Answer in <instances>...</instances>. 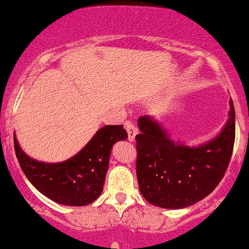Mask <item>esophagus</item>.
Wrapping results in <instances>:
<instances>
[{
	"mask_svg": "<svg viewBox=\"0 0 249 249\" xmlns=\"http://www.w3.org/2000/svg\"><path fill=\"white\" fill-rule=\"evenodd\" d=\"M124 125H125V129H127V133H128V140H129L130 142H133V141L135 140L136 134H138V128H136L135 125L129 121L125 122Z\"/></svg>",
	"mask_w": 249,
	"mask_h": 249,
	"instance_id": "34e87169",
	"label": "esophagus"
}]
</instances>
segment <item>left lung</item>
<instances>
[{"label":"left lung","instance_id":"8db88e82","mask_svg":"<svg viewBox=\"0 0 249 249\" xmlns=\"http://www.w3.org/2000/svg\"><path fill=\"white\" fill-rule=\"evenodd\" d=\"M215 138L198 146L173 140L156 117L138 119L136 176L147 202L165 209H183L210 195L224 176L235 141V109Z\"/></svg>","mask_w":249,"mask_h":249}]
</instances>
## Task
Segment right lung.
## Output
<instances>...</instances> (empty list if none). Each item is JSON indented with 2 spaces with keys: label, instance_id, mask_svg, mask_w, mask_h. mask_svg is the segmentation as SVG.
Returning a JSON list of instances; mask_svg holds the SVG:
<instances>
[{
  "label": "right lung",
  "instance_id": "add662e5",
  "mask_svg": "<svg viewBox=\"0 0 249 249\" xmlns=\"http://www.w3.org/2000/svg\"><path fill=\"white\" fill-rule=\"evenodd\" d=\"M128 138L124 125H104L73 157L60 162H44L22 151L17 135L14 147L21 170L44 196L71 207L92 203L103 191L111 148Z\"/></svg>",
  "mask_w": 249,
  "mask_h": 249
}]
</instances>
